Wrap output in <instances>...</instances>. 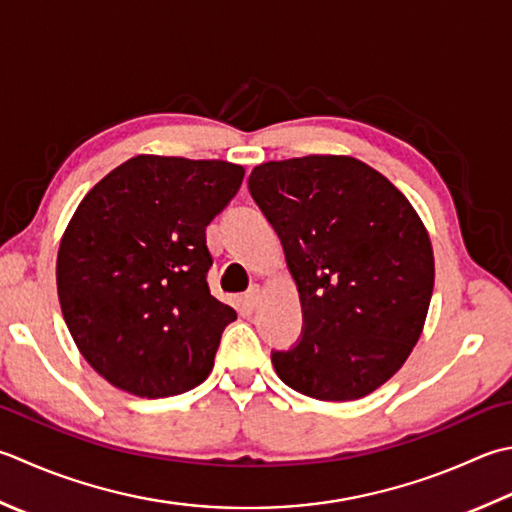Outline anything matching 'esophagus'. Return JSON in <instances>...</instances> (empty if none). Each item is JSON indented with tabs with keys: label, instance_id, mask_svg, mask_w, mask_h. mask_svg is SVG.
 I'll return each mask as SVG.
<instances>
[{
	"label": "esophagus",
	"instance_id": "34e87169",
	"mask_svg": "<svg viewBox=\"0 0 512 512\" xmlns=\"http://www.w3.org/2000/svg\"><path fill=\"white\" fill-rule=\"evenodd\" d=\"M244 302H246L250 308H257L259 304H262V288H259V286L250 288L248 293L244 295Z\"/></svg>",
	"mask_w": 512,
	"mask_h": 512
}]
</instances>
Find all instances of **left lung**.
<instances>
[{
  "label": "left lung",
  "instance_id": "8db88e82",
  "mask_svg": "<svg viewBox=\"0 0 512 512\" xmlns=\"http://www.w3.org/2000/svg\"><path fill=\"white\" fill-rule=\"evenodd\" d=\"M248 188L282 239L304 313L299 344L273 353L279 379L322 402L370 395L413 353L433 297V246L417 210L346 155L259 164Z\"/></svg>",
  "mask_w": 512,
  "mask_h": 512
}]
</instances>
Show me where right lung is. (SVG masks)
<instances>
[{"instance_id":"right-lung-1","label":"right lung","mask_w":512,"mask_h":512,"mask_svg":"<svg viewBox=\"0 0 512 512\" xmlns=\"http://www.w3.org/2000/svg\"><path fill=\"white\" fill-rule=\"evenodd\" d=\"M244 168L222 159L137 155L79 202L57 253V295L79 353L137 397L204 382L237 313L210 295L206 226Z\"/></svg>"}]
</instances>
